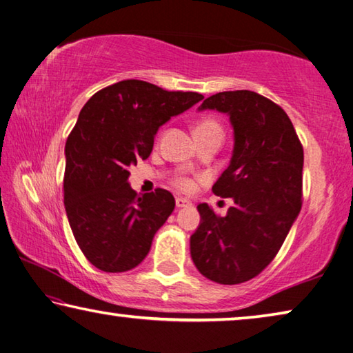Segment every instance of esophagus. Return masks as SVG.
I'll use <instances>...</instances> for the list:
<instances>
[{
	"mask_svg": "<svg viewBox=\"0 0 353 353\" xmlns=\"http://www.w3.org/2000/svg\"><path fill=\"white\" fill-rule=\"evenodd\" d=\"M188 204H190V201H187L185 198H176V205H177L179 208L188 205Z\"/></svg>",
	"mask_w": 353,
	"mask_h": 353,
	"instance_id": "esophagus-1",
	"label": "esophagus"
}]
</instances>
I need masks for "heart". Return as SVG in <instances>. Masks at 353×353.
I'll use <instances>...</instances> for the list:
<instances>
[{"label":"heart","instance_id":"1","mask_svg":"<svg viewBox=\"0 0 353 353\" xmlns=\"http://www.w3.org/2000/svg\"><path fill=\"white\" fill-rule=\"evenodd\" d=\"M204 134H219L223 135V128L219 126V123L214 121V119H202L194 128V135H204ZM176 185L182 191H190L194 190V182L188 177H181L176 181Z\"/></svg>","mask_w":353,"mask_h":353}]
</instances>
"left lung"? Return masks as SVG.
Returning a JSON list of instances; mask_svg holds the SVG:
<instances>
[{
	"instance_id": "left-lung-1",
	"label": "left lung",
	"mask_w": 353,
	"mask_h": 353,
	"mask_svg": "<svg viewBox=\"0 0 353 353\" xmlns=\"http://www.w3.org/2000/svg\"><path fill=\"white\" fill-rule=\"evenodd\" d=\"M225 113L234 151L213 193L234 199L225 216L199 204L190 252L202 276L223 285L248 282L282 248L302 207L303 149L282 107L250 90L212 94L199 110Z\"/></svg>"
}]
</instances>
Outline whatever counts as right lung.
<instances>
[{"mask_svg": "<svg viewBox=\"0 0 353 353\" xmlns=\"http://www.w3.org/2000/svg\"><path fill=\"white\" fill-rule=\"evenodd\" d=\"M201 99L194 92L128 79L82 107L65 145L63 204L76 243L98 270L124 272L145 260L176 201L162 188L137 194L129 166L149 157L160 126Z\"/></svg>", "mask_w": 353, "mask_h": 353, "instance_id": "add662e5", "label": "right lung"}]
</instances>
